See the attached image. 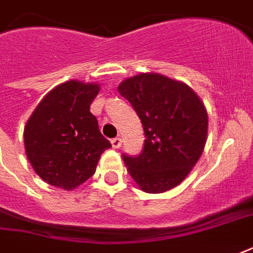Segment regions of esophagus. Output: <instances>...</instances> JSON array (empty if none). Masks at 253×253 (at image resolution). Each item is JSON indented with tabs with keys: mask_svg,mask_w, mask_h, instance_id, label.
Masks as SVG:
<instances>
[{
	"mask_svg": "<svg viewBox=\"0 0 253 253\" xmlns=\"http://www.w3.org/2000/svg\"><path fill=\"white\" fill-rule=\"evenodd\" d=\"M111 146H113V148H115V150L122 146V140H121V138L111 139Z\"/></svg>",
	"mask_w": 253,
	"mask_h": 253,
	"instance_id": "1",
	"label": "esophagus"
}]
</instances>
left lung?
<instances>
[{"label": "left lung", "mask_w": 253, "mask_h": 253, "mask_svg": "<svg viewBox=\"0 0 253 253\" xmlns=\"http://www.w3.org/2000/svg\"><path fill=\"white\" fill-rule=\"evenodd\" d=\"M142 121L144 147L123 155L127 172L146 193H164L181 184L204 152L208 111L192 87L159 73H140L118 86Z\"/></svg>", "instance_id": "left-lung-1"}]
</instances>
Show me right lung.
Returning a JSON list of instances; mask_svg holds the SVG:
<instances>
[{
  "label": "right lung",
  "mask_w": 253,
  "mask_h": 253,
  "mask_svg": "<svg viewBox=\"0 0 253 253\" xmlns=\"http://www.w3.org/2000/svg\"><path fill=\"white\" fill-rule=\"evenodd\" d=\"M99 85L71 80L42 99L23 131L26 156L42 180L72 190L90 178L111 144L103 138L90 103Z\"/></svg>",
  "instance_id": "right-lung-1"
}]
</instances>
